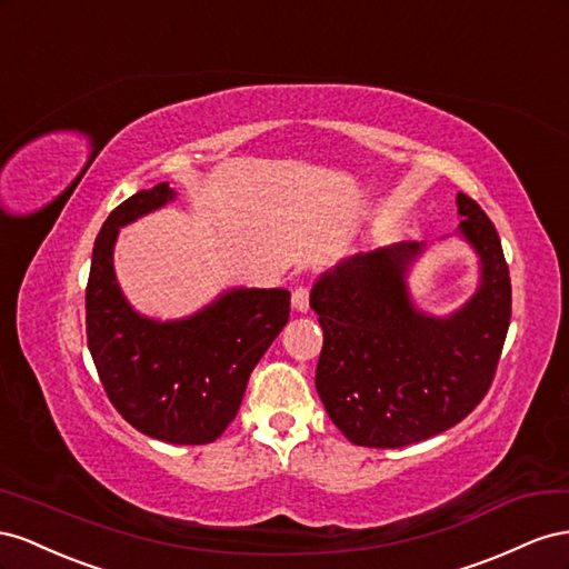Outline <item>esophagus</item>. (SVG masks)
<instances>
[{
	"mask_svg": "<svg viewBox=\"0 0 569 569\" xmlns=\"http://www.w3.org/2000/svg\"><path fill=\"white\" fill-rule=\"evenodd\" d=\"M293 310L296 312H307V310H310V290H307L305 286L293 290Z\"/></svg>",
	"mask_w": 569,
	"mask_h": 569,
	"instance_id": "1",
	"label": "esophagus"
}]
</instances>
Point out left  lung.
Masks as SVG:
<instances>
[{
  "instance_id": "8db88e82",
  "label": "left lung",
  "mask_w": 569,
  "mask_h": 569,
  "mask_svg": "<svg viewBox=\"0 0 569 569\" xmlns=\"http://www.w3.org/2000/svg\"><path fill=\"white\" fill-rule=\"evenodd\" d=\"M456 236L477 254L479 283L450 315L425 312L408 276L427 242H396L323 271L310 307L323 348L317 393L350 443L402 448L456 427L489 391L510 327V273L481 207L458 192Z\"/></svg>"
}]
</instances>
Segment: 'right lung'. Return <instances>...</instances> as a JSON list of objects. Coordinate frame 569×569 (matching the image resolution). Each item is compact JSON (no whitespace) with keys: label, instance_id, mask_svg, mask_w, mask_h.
I'll return each mask as SVG.
<instances>
[{"label":"right lung","instance_id":"right-lung-1","mask_svg":"<svg viewBox=\"0 0 569 569\" xmlns=\"http://www.w3.org/2000/svg\"><path fill=\"white\" fill-rule=\"evenodd\" d=\"M176 200L157 183L121 202L92 248L86 290L88 348L128 425L176 446L212 443L238 415L254 365L290 315L283 288H229L183 319H152L128 302L113 271L123 226Z\"/></svg>","mask_w":569,"mask_h":569}]
</instances>
